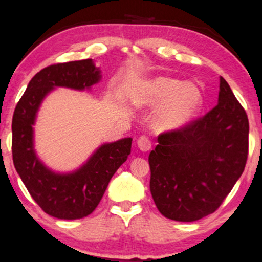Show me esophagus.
Masks as SVG:
<instances>
[{
    "label": "esophagus",
    "mask_w": 262,
    "mask_h": 262,
    "mask_svg": "<svg viewBox=\"0 0 262 262\" xmlns=\"http://www.w3.org/2000/svg\"><path fill=\"white\" fill-rule=\"evenodd\" d=\"M137 144H138V147H139L141 151H145V152L149 151L151 149V146H152L151 140L147 137H145V135H143V137H140L139 139H138Z\"/></svg>",
    "instance_id": "34e87169"
}]
</instances>
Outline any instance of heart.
Returning <instances> with one entry per match:
<instances>
[{"label": "heart", "mask_w": 262, "mask_h": 262, "mask_svg": "<svg viewBox=\"0 0 262 262\" xmlns=\"http://www.w3.org/2000/svg\"><path fill=\"white\" fill-rule=\"evenodd\" d=\"M138 105H160L154 116L156 130L169 132L184 127L203 107V93L193 83H183L176 78L160 75L144 85L134 96Z\"/></svg>", "instance_id": "obj_1"}]
</instances>
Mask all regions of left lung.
Instances as JSON below:
<instances>
[{
    "label": "left lung",
    "mask_w": 262,
    "mask_h": 262,
    "mask_svg": "<svg viewBox=\"0 0 262 262\" xmlns=\"http://www.w3.org/2000/svg\"><path fill=\"white\" fill-rule=\"evenodd\" d=\"M150 152V191L163 216L193 222L215 212L248 159L249 121L227 81L204 117L159 135Z\"/></svg>",
    "instance_id": "left-lung-1"
}]
</instances>
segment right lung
<instances>
[{
	"label": "right lung",
	"mask_w": 262,
	"mask_h": 262,
	"mask_svg": "<svg viewBox=\"0 0 262 262\" xmlns=\"http://www.w3.org/2000/svg\"><path fill=\"white\" fill-rule=\"evenodd\" d=\"M101 79L93 59L57 63L41 69L28 84L12 119V155L18 174L47 215L78 220L90 215L112 176L127 161L132 138L102 144L83 166L69 173L50 169L34 149V128L41 102L55 88L90 89Z\"/></svg>",
	"instance_id": "obj_1"
}]
</instances>
